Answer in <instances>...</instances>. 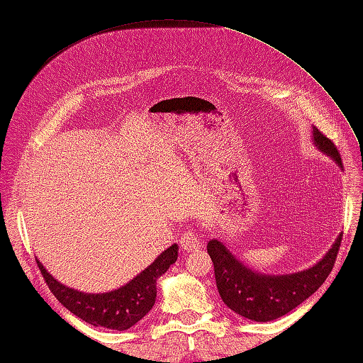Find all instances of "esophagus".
Wrapping results in <instances>:
<instances>
[{
  "mask_svg": "<svg viewBox=\"0 0 363 363\" xmlns=\"http://www.w3.org/2000/svg\"><path fill=\"white\" fill-rule=\"evenodd\" d=\"M181 246L182 250L186 251H198L201 248V242H199V237L194 233V230H187L186 234L181 237Z\"/></svg>",
  "mask_w": 363,
  "mask_h": 363,
  "instance_id": "34e87169",
  "label": "esophagus"
}]
</instances>
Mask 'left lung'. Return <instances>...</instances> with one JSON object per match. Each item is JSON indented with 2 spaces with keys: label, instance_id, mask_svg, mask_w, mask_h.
<instances>
[{
  "label": "left lung",
  "instance_id": "obj_1",
  "mask_svg": "<svg viewBox=\"0 0 363 363\" xmlns=\"http://www.w3.org/2000/svg\"><path fill=\"white\" fill-rule=\"evenodd\" d=\"M312 138L313 145L323 154L334 159L335 164L343 168L335 145L315 126L312 129ZM342 235L337 237L330 250L313 267L290 274H264L254 272L242 260H238L225 243L218 238H212L207 243V252L213 262L215 281L223 303L230 311L252 321L265 323L284 317L313 295L326 281L334 268Z\"/></svg>",
  "mask_w": 363,
  "mask_h": 363
}]
</instances>
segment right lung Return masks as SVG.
Segmentation results:
<instances>
[{
	"label": "right lung",
	"mask_w": 363,
	"mask_h": 363,
	"mask_svg": "<svg viewBox=\"0 0 363 363\" xmlns=\"http://www.w3.org/2000/svg\"><path fill=\"white\" fill-rule=\"evenodd\" d=\"M177 250L176 243L172 245L134 279L106 293H84L67 287L54 279L38 259L37 265L52 295L76 317L91 326L126 330L152 309L157 295V279L177 260Z\"/></svg>",
	"instance_id": "1"
}]
</instances>
